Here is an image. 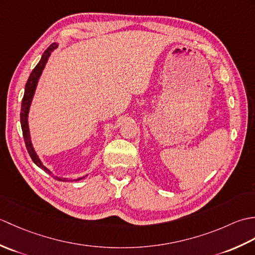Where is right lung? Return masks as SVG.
Here are the masks:
<instances>
[{"mask_svg": "<svg viewBox=\"0 0 255 255\" xmlns=\"http://www.w3.org/2000/svg\"><path fill=\"white\" fill-rule=\"evenodd\" d=\"M58 46H59V44H57V42H53V44H51L49 47H48L46 51L42 53L40 61L38 62L35 69L32 70V72L30 73L29 78H28V81H27V83L25 85V93H24L23 101H21V110H20V126H21V130H23V136H24L27 151H28L32 162H34L37 166H39L41 170H44L46 173H48V174H51V171L48 169L47 166H45L44 163H42L41 160L39 159V156H38V154L36 153L34 145H32V142H31L29 125H28V114H29L32 99H34L38 81H39V78L41 77V73H42V71H44L48 59H49V57L51 56L52 51L57 49ZM85 176H88V175H85ZM85 176L79 177V178H73V180L72 178L60 177V176H56V178L58 181H61V182H74V181L77 182V181L82 180V178H84Z\"/></svg>", "mask_w": 255, "mask_h": 255, "instance_id": "obj_1", "label": "right lung"}]
</instances>
